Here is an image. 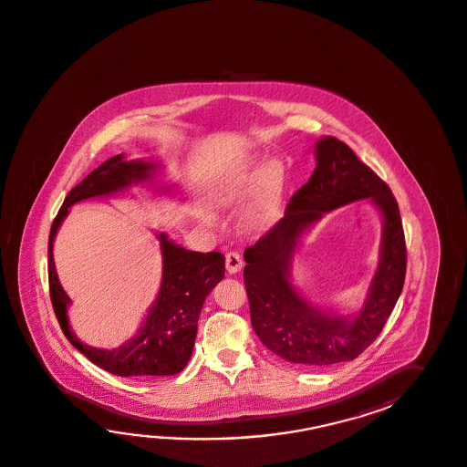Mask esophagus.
Here are the masks:
<instances>
[{
  "instance_id": "34e87169",
  "label": "esophagus",
  "mask_w": 467,
  "mask_h": 467,
  "mask_svg": "<svg viewBox=\"0 0 467 467\" xmlns=\"http://www.w3.org/2000/svg\"><path fill=\"white\" fill-rule=\"evenodd\" d=\"M243 267V259L239 256L238 251H228L226 253V269L229 275H236Z\"/></svg>"
}]
</instances>
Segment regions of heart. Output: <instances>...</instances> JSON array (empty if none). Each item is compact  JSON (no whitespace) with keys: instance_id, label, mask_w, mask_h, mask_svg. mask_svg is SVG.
<instances>
[{"instance_id":"obj_1","label":"heart","mask_w":467,"mask_h":467,"mask_svg":"<svg viewBox=\"0 0 467 467\" xmlns=\"http://www.w3.org/2000/svg\"><path fill=\"white\" fill-rule=\"evenodd\" d=\"M263 172L253 168H243L233 174L229 180L221 184L216 200L224 208H236L244 204L251 198V194L257 190ZM277 200L276 182L275 178L267 180V188L265 196L257 201L253 208H249L244 223L251 229H265L273 224L276 219Z\"/></svg>"}]
</instances>
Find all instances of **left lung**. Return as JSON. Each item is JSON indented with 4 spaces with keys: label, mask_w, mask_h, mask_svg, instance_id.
Listing matches in <instances>:
<instances>
[{
    "label": "left lung",
    "mask_w": 467,
    "mask_h": 467,
    "mask_svg": "<svg viewBox=\"0 0 467 467\" xmlns=\"http://www.w3.org/2000/svg\"><path fill=\"white\" fill-rule=\"evenodd\" d=\"M317 166L287 202L285 218L244 251V285L253 329L285 361L323 369L356 359L381 334L406 277V239L392 191L348 144L327 136L316 146ZM371 197L385 214L382 265L362 313L352 320L307 306L286 281L296 236L326 210Z\"/></svg>",
    "instance_id": "8db88e82"
}]
</instances>
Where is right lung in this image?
Returning <instances> with one entry per match:
<instances>
[{"instance_id": "add662e5", "label": "right lung", "mask_w": 467, "mask_h": 467, "mask_svg": "<svg viewBox=\"0 0 467 467\" xmlns=\"http://www.w3.org/2000/svg\"><path fill=\"white\" fill-rule=\"evenodd\" d=\"M152 168L151 162L124 161L123 154L109 158L67 192V200L57 211L49 231V297L61 331L67 341L78 351L83 352L89 361L95 362L98 368L121 378H158L171 376L184 369L196 339L202 303L211 289L224 276V256L218 251H188L172 244L161 234L164 266L160 295L138 336L116 351H105L79 343L67 326L69 297L57 281L53 261V239L71 204L93 196L111 194L131 182L148 180Z\"/></svg>"}]
</instances>
